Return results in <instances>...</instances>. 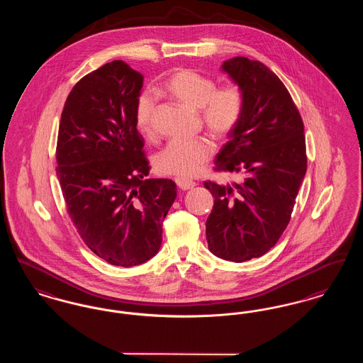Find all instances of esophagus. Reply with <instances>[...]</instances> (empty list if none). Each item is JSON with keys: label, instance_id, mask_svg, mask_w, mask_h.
Returning a JSON list of instances; mask_svg holds the SVG:
<instances>
[{"label": "esophagus", "instance_id": "esophagus-1", "mask_svg": "<svg viewBox=\"0 0 363 363\" xmlns=\"http://www.w3.org/2000/svg\"><path fill=\"white\" fill-rule=\"evenodd\" d=\"M175 184H177V186L181 190L193 189V188L196 186V182L188 181V179H182V178H177V179H175Z\"/></svg>", "mask_w": 363, "mask_h": 363}]
</instances>
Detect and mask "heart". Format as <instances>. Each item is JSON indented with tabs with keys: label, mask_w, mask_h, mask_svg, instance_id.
Listing matches in <instances>:
<instances>
[{
	"label": "heart",
	"mask_w": 363,
	"mask_h": 363,
	"mask_svg": "<svg viewBox=\"0 0 363 363\" xmlns=\"http://www.w3.org/2000/svg\"><path fill=\"white\" fill-rule=\"evenodd\" d=\"M163 88L178 102L199 110L204 126L218 138L228 136L241 122L245 95L241 86L235 83L218 86L207 74L185 68L173 72L164 80ZM155 108L152 92L144 91L138 95L135 118L143 135L152 133ZM212 154L213 144L208 138L172 140L156 155L155 169L160 174L189 178L201 172Z\"/></svg>",
	"instance_id": "heart-1"
}]
</instances>
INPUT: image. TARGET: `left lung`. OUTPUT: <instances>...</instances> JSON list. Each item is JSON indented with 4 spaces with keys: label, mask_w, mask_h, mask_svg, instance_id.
I'll use <instances>...</instances> for the list:
<instances>
[{
    "label": "left lung",
    "mask_w": 363,
    "mask_h": 363,
    "mask_svg": "<svg viewBox=\"0 0 363 363\" xmlns=\"http://www.w3.org/2000/svg\"><path fill=\"white\" fill-rule=\"evenodd\" d=\"M245 95L238 126L216 155V169L241 182H206L215 201L206 223L216 257L243 262L274 247L291 219L306 174L303 122L287 88L262 62L234 57L222 65Z\"/></svg>",
    "instance_id": "left-lung-1"
}]
</instances>
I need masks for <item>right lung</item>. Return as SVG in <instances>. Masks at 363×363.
<instances>
[{
	"label": "right lung",
	"instance_id": "right-lung-1",
	"mask_svg": "<svg viewBox=\"0 0 363 363\" xmlns=\"http://www.w3.org/2000/svg\"><path fill=\"white\" fill-rule=\"evenodd\" d=\"M143 74L121 60L104 64L72 88L57 140V177L70 220L86 246L117 267L152 259L177 197L150 164L135 106Z\"/></svg>",
	"mask_w": 363,
	"mask_h": 363
}]
</instances>
